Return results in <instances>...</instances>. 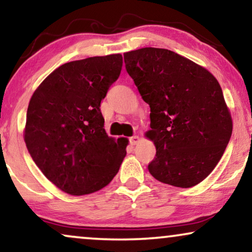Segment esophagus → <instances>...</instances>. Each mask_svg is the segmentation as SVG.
<instances>
[{"label":"esophagus","instance_id":"esophagus-1","mask_svg":"<svg viewBox=\"0 0 252 252\" xmlns=\"http://www.w3.org/2000/svg\"><path fill=\"white\" fill-rule=\"evenodd\" d=\"M139 142H140L139 136H132L131 138H130V143H131V145H137Z\"/></svg>","mask_w":252,"mask_h":252}]
</instances>
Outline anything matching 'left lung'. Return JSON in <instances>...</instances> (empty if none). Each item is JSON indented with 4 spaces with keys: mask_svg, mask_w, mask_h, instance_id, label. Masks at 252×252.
Returning <instances> with one entry per match:
<instances>
[{
    "mask_svg": "<svg viewBox=\"0 0 252 252\" xmlns=\"http://www.w3.org/2000/svg\"><path fill=\"white\" fill-rule=\"evenodd\" d=\"M129 76L151 108L157 156L149 172L160 182L191 188L216 168L233 121L216 77L172 50L145 47L124 53Z\"/></svg>",
    "mask_w": 252,
    "mask_h": 252,
    "instance_id": "8db88e82",
    "label": "left lung"
}]
</instances>
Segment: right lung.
Returning <instances> with one entry per match:
<instances>
[{
  "mask_svg": "<svg viewBox=\"0 0 252 252\" xmlns=\"http://www.w3.org/2000/svg\"><path fill=\"white\" fill-rule=\"evenodd\" d=\"M121 54L60 65L30 100L24 140L33 161L60 190L93 193L119 172L128 138H112L103 128L100 103L119 78Z\"/></svg>",
  "mask_w": 252,
  "mask_h": 252,
  "instance_id": "add662e5",
  "label": "right lung"
}]
</instances>
